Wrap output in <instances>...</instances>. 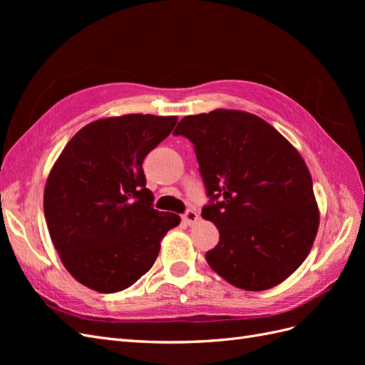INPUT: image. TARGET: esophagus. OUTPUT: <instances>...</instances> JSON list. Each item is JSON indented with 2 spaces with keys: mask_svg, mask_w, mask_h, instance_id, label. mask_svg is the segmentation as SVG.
Instances as JSON below:
<instances>
[{
  "mask_svg": "<svg viewBox=\"0 0 365 365\" xmlns=\"http://www.w3.org/2000/svg\"><path fill=\"white\" fill-rule=\"evenodd\" d=\"M182 219H184L185 224L192 225V224H195L196 220H197V213L195 212V210H192V208H187L185 213L182 215Z\"/></svg>",
  "mask_w": 365,
  "mask_h": 365,
  "instance_id": "obj_1",
  "label": "esophagus"
}]
</instances>
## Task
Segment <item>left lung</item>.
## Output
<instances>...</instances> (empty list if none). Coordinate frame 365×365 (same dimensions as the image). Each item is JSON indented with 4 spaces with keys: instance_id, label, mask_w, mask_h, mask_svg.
Returning <instances> with one entry per match:
<instances>
[{
    "instance_id": "left-lung-1",
    "label": "left lung",
    "mask_w": 365,
    "mask_h": 365,
    "mask_svg": "<svg viewBox=\"0 0 365 365\" xmlns=\"http://www.w3.org/2000/svg\"><path fill=\"white\" fill-rule=\"evenodd\" d=\"M173 135L192 141L208 196L201 215L219 230L217 245L205 252L210 267L245 291L288 279L311 251L319 220L300 153L244 111L184 117Z\"/></svg>"
}]
</instances>
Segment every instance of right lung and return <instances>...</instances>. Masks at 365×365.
Listing matches in <instances>:
<instances>
[{
    "label": "right lung",
    "instance_id": "right-lung-1",
    "mask_svg": "<svg viewBox=\"0 0 365 365\" xmlns=\"http://www.w3.org/2000/svg\"><path fill=\"white\" fill-rule=\"evenodd\" d=\"M176 117L128 114L93 121L68 141L48 175L43 215L73 277L97 292L123 291L145 275L180 216L153 208L143 161Z\"/></svg>",
    "mask_w": 365,
    "mask_h": 365
}]
</instances>
